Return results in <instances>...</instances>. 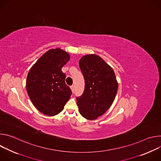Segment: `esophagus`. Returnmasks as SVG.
I'll return each instance as SVG.
<instances>
[{
  "instance_id": "esophagus-1",
  "label": "esophagus",
  "mask_w": 161,
  "mask_h": 161,
  "mask_svg": "<svg viewBox=\"0 0 161 161\" xmlns=\"http://www.w3.org/2000/svg\"><path fill=\"white\" fill-rule=\"evenodd\" d=\"M71 90H72V92H73L74 90H75V86H74L73 85H72V86H71Z\"/></svg>"
}]
</instances>
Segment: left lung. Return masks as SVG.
Listing matches in <instances>:
<instances>
[{
    "label": "left lung",
    "mask_w": 161,
    "mask_h": 161,
    "mask_svg": "<svg viewBox=\"0 0 161 161\" xmlns=\"http://www.w3.org/2000/svg\"><path fill=\"white\" fill-rule=\"evenodd\" d=\"M80 67L85 80L83 94L76 97L79 111L88 120H95L111 106L118 83L113 69L96 55L83 56Z\"/></svg>",
    "instance_id": "8db88e82"
}]
</instances>
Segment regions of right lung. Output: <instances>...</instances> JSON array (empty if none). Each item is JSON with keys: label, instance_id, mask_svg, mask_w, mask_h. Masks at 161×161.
<instances>
[{"label": "right lung", "instance_id": "obj_1", "mask_svg": "<svg viewBox=\"0 0 161 161\" xmlns=\"http://www.w3.org/2000/svg\"><path fill=\"white\" fill-rule=\"evenodd\" d=\"M70 56L60 48L42 55L30 69L26 82L28 95L35 107L48 116H55L70 99L72 91L65 84L62 67Z\"/></svg>", "mask_w": 161, "mask_h": 161}]
</instances>
